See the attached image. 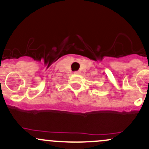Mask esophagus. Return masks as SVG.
Returning <instances> with one entry per match:
<instances>
[{"mask_svg": "<svg viewBox=\"0 0 149 149\" xmlns=\"http://www.w3.org/2000/svg\"><path fill=\"white\" fill-rule=\"evenodd\" d=\"M74 74H80V72L79 71H76V72H74Z\"/></svg>", "mask_w": 149, "mask_h": 149, "instance_id": "1", "label": "esophagus"}]
</instances>
